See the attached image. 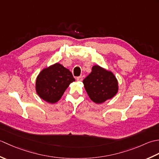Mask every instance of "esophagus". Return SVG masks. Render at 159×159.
<instances>
[{
  "label": "esophagus",
  "instance_id": "esophagus-1",
  "mask_svg": "<svg viewBox=\"0 0 159 159\" xmlns=\"http://www.w3.org/2000/svg\"><path fill=\"white\" fill-rule=\"evenodd\" d=\"M76 80H78V81H82V80H83V76H78V77L76 78Z\"/></svg>",
  "mask_w": 159,
  "mask_h": 159
}]
</instances>
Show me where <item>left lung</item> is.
<instances>
[{
	"label": "left lung",
	"instance_id": "obj_1",
	"mask_svg": "<svg viewBox=\"0 0 159 159\" xmlns=\"http://www.w3.org/2000/svg\"><path fill=\"white\" fill-rule=\"evenodd\" d=\"M83 83L90 99L97 104L112 98L118 90L117 80L114 74L98 66H93L92 72Z\"/></svg>",
	"mask_w": 159,
	"mask_h": 159
}]
</instances>
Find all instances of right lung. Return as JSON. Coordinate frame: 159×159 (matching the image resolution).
<instances>
[{"label": "right lung", "instance_id": "right-lung-1", "mask_svg": "<svg viewBox=\"0 0 159 159\" xmlns=\"http://www.w3.org/2000/svg\"><path fill=\"white\" fill-rule=\"evenodd\" d=\"M75 79L72 72L59 63L43 69L37 77L36 91L39 96L49 103L59 101L69 85Z\"/></svg>", "mask_w": 159, "mask_h": 159}]
</instances>
